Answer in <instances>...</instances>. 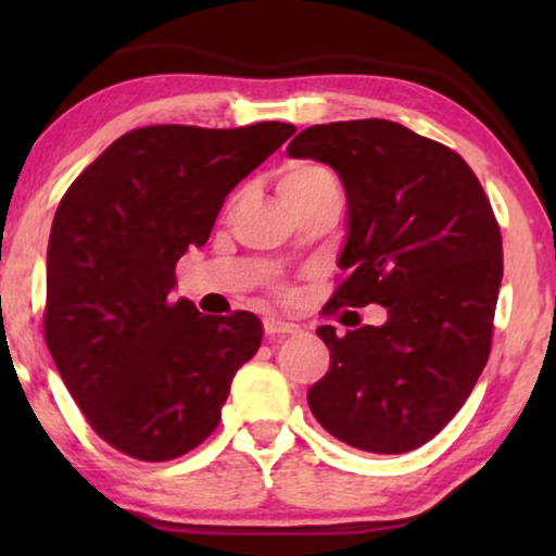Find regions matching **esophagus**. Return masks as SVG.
<instances>
[{"mask_svg": "<svg viewBox=\"0 0 556 556\" xmlns=\"http://www.w3.org/2000/svg\"><path fill=\"white\" fill-rule=\"evenodd\" d=\"M263 329H265V333H268V337H286V333L299 331V326L291 324V321H283V318L268 316L263 321Z\"/></svg>", "mask_w": 556, "mask_h": 556, "instance_id": "1", "label": "esophagus"}]
</instances>
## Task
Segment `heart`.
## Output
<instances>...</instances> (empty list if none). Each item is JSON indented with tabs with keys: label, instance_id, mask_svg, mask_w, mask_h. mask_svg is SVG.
<instances>
[{
	"label": "heart",
	"instance_id": "b5f03b06",
	"mask_svg": "<svg viewBox=\"0 0 556 556\" xmlns=\"http://www.w3.org/2000/svg\"><path fill=\"white\" fill-rule=\"evenodd\" d=\"M326 189H337V177H333L329 166L314 162V159H295V162L283 166L278 177V194L291 210L311 200V197L326 192ZM276 293L286 295L288 291L283 286H278Z\"/></svg>",
	"mask_w": 556,
	"mask_h": 556
}]
</instances>
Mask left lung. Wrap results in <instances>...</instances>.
Returning a JSON list of instances; mask_svg holds the SVG:
<instances>
[{"mask_svg":"<svg viewBox=\"0 0 556 556\" xmlns=\"http://www.w3.org/2000/svg\"><path fill=\"white\" fill-rule=\"evenodd\" d=\"M295 159L337 169L349 202L339 308H387L382 326L316 333L329 371L308 390L324 430L359 451H415L468 400L489 362L501 227L466 159L384 118L311 126L288 143Z\"/></svg>","mask_w":556,"mask_h":556,"instance_id":"left-lung-1","label":"left lung"}]
</instances>
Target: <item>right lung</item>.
<instances>
[{"label":"right lung","instance_id":"add662e5","mask_svg":"<svg viewBox=\"0 0 556 556\" xmlns=\"http://www.w3.org/2000/svg\"><path fill=\"white\" fill-rule=\"evenodd\" d=\"M293 124H156L111 143L67 187L52 219L42 331L98 438L136 460L179 458L223 420L235 371L263 326L172 301L177 263L204 245L225 197Z\"/></svg>","mask_w":556,"mask_h":556}]
</instances>
